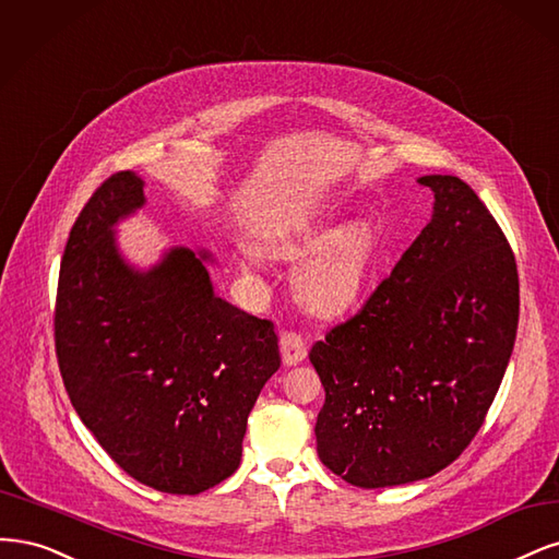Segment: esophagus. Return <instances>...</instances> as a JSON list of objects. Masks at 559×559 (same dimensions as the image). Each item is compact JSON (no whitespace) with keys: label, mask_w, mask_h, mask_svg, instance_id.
<instances>
[{"label":"esophagus","mask_w":559,"mask_h":559,"mask_svg":"<svg viewBox=\"0 0 559 559\" xmlns=\"http://www.w3.org/2000/svg\"><path fill=\"white\" fill-rule=\"evenodd\" d=\"M281 353H283V362L287 367H295L304 362L306 355H309V348H306V341L295 334V332H283L281 334Z\"/></svg>","instance_id":"esophagus-1"}]
</instances>
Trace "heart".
<instances>
[{
  "mask_svg": "<svg viewBox=\"0 0 559 559\" xmlns=\"http://www.w3.org/2000/svg\"><path fill=\"white\" fill-rule=\"evenodd\" d=\"M330 215L306 211L269 231L262 239L266 255L299 260L297 287L301 299L318 313H336L362 295L378 262V234L369 221L355 218L334 229ZM246 274L258 269L255 255L241 260Z\"/></svg>",
  "mask_w": 559,
  "mask_h": 559,
  "instance_id": "1",
  "label": "heart"
}]
</instances>
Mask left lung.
Masks as SVG:
<instances>
[{"label":"left lung","mask_w":559,"mask_h":559,"mask_svg":"<svg viewBox=\"0 0 559 559\" xmlns=\"http://www.w3.org/2000/svg\"><path fill=\"white\" fill-rule=\"evenodd\" d=\"M365 309L311 348L325 404L318 457L365 490L439 474L472 443L515 344L520 290L507 237L457 176Z\"/></svg>","instance_id":"1"}]
</instances>
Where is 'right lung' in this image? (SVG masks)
Segmentation results:
<instances>
[{
	"mask_svg": "<svg viewBox=\"0 0 559 559\" xmlns=\"http://www.w3.org/2000/svg\"><path fill=\"white\" fill-rule=\"evenodd\" d=\"M120 171L71 227L58 283L56 348L83 425L134 480L200 495L239 469L248 413L281 367L269 320L215 295L206 248L171 246L136 266L118 225L146 206Z\"/></svg>",
	"mask_w": 559,
	"mask_h": 559,
	"instance_id": "1",
	"label": "right lung"
}]
</instances>
